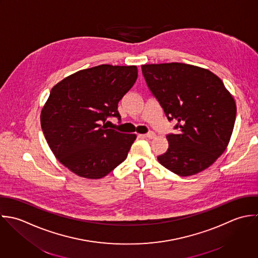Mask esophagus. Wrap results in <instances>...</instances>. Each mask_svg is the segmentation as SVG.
<instances>
[{
    "label": "esophagus",
    "mask_w": 258,
    "mask_h": 258,
    "mask_svg": "<svg viewBox=\"0 0 258 258\" xmlns=\"http://www.w3.org/2000/svg\"><path fill=\"white\" fill-rule=\"evenodd\" d=\"M144 136H145V137H147V138H149V139H153V138H155L156 134H155L153 131H150V132L146 133Z\"/></svg>",
    "instance_id": "esophagus-1"
}]
</instances>
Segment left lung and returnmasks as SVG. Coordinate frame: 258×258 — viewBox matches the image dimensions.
Masks as SVG:
<instances>
[{
  "label": "left lung",
  "instance_id": "8db88e82",
  "mask_svg": "<svg viewBox=\"0 0 258 258\" xmlns=\"http://www.w3.org/2000/svg\"><path fill=\"white\" fill-rule=\"evenodd\" d=\"M147 86L179 134L166 136L169 147L159 163L179 176L205 170L225 151L236 105L223 82L207 69L183 63L142 65Z\"/></svg>",
  "mask_w": 258,
  "mask_h": 258
}]
</instances>
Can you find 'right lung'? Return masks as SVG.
I'll use <instances>...</instances> for the list:
<instances>
[{"label":"right lung","mask_w":258,"mask_h":258,"mask_svg":"<svg viewBox=\"0 0 258 258\" xmlns=\"http://www.w3.org/2000/svg\"><path fill=\"white\" fill-rule=\"evenodd\" d=\"M138 77L136 66L100 65L78 71L52 88L41 112V126L56 158L70 171L99 179L121 164L135 134L109 129L121 116L118 103Z\"/></svg>","instance_id":"add662e5"}]
</instances>
